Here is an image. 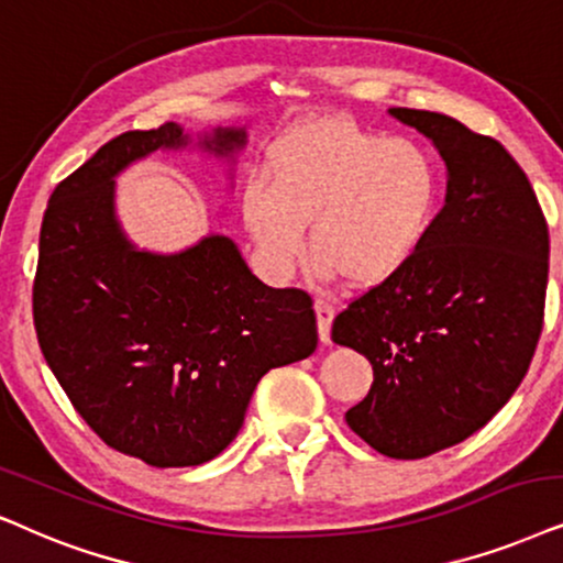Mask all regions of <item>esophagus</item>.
Listing matches in <instances>:
<instances>
[{"mask_svg": "<svg viewBox=\"0 0 563 563\" xmlns=\"http://www.w3.org/2000/svg\"><path fill=\"white\" fill-rule=\"evenodd\" d=\"M314 311H317V327H319V340H322L324 345H330V330H332V319H334V309L327 301H319L314 303Z\"/></svg>", "mask_w": 563, "mask_h": 563, "instance_id": "obj_1", "label": "esophagus"}]
</instances>
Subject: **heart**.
<instances>
[{
	"label": "heart",
	"instance_id": "obj_1",
	"mask_svg": "<svg viewBox=\"0 0 563 563\" xmlns=\"http://www.w3.org/2000/svg\"><path fill=\"white\" fill-rule=\"evenodd\" d=\"M267 181L241 195V220L269 273L288 275L309 249L319 273L355 288L393 280L429 239L441 199L439 163L421 142L324 117L296 126L267 155Z\"/></svg>",
	"mask_w": 563,
	"mask_h": 563
}]
</instances>
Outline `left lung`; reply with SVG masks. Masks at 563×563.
Segmentation results:
<instances>
[{"instance_id":"8db88e82","label":"left lung","mask_w":563,"mask_h":563,"mask_svg":"<svg viewBox=\"0 0 563 563\" xmlns=\"http://www.w3.org/2000/svg\"><path fill=\"white\" fill-rule=\"evenodd\" d=\"M389 113L439 151L444 208L400 275L334 317L332 340L374 368L347 426L387 457L421 460L483 429L528 374L543 330L548 225L501 142L437 111Z\"/></svg>"}]
</instances>
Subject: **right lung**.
Masks as SVG:
<instances>
[{"label":"right lung","instance_id":"1","mask_svg":"<svg viewBox=\"0 0 563 563\" xmlns=\"http://www.w3.org/2000/svg\"><path fill=\"white\" fill-rule=\"evenodd\" d=\"M189 140L176 122L124 132L56 184L33 280L38 345L75 410L106 444L153 467L218 457L262 376L309 358L319 340L311 296L265 286L229 236L176 254L126 239L113 179ZM197 145L231 158L246 130L218 126Z\"/></svg>","mask_w":563,"mask_h":563}]
</instances>
